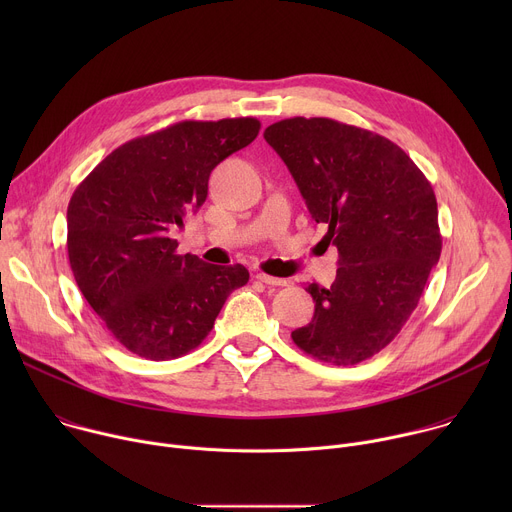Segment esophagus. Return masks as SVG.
<instances>
[{
  "instance_id": "34e87169",
  "label": "esophagus",
  "mask_w": 512,
  "mask_h": 512,
  "mask_svg": "<svg viewBox=\"0 0 512 512\" xmlns=\"http://www.w3.org/2000/svg\"><path fill=\"white\" fill-rule=\"evenodd\" d=\"M255 277H257L261 283H265V285H275V287H283V285H287V281H285V279H281V277H273V275H267V273H263V271H257V273H255Z\"/></svg>"
}]
</instances>
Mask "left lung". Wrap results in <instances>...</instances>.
Segmentation results:
<instances>
[{
    "mask_svg": "<svg viewBox=\"0 0 512 512\" xmlns=\"http://www.w3.org/2000/svg\"><path fill=\"white\" fill-rule=\"evenodd\" d=\"M263 137L338 249L334 283L306 287L314 318L291 338L322 362L358 364L401 332L440 261L433 188L397 143L369 129L291 117Z\"/></svg>",
    "mask_w": 512,
    "mask_h": 512,
    "instance_id": "left-lung-1",
    "label": "left lung"
}]
</instances>
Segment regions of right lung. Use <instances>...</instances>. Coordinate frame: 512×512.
<instances>
[{"label": "right lung", "instance_id": "add662e5", "mask_svg": "<svg viewBox=\"0 0 512 512\" xmlns=\"http://www.w3.org/2000/svg\"><path fill=\"white\" fill-rule=\"evenodd\" d=\"M259 129L255 117L174 123L119 145L72 194L70 269L89 306L133 354H188L249 281L239 263L178 255L170 231L204 204L210 172L247 148Z\"/></svg>", "mask_w": 512, "mask_h": 512}]
</instances>
